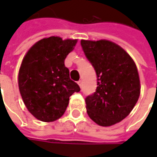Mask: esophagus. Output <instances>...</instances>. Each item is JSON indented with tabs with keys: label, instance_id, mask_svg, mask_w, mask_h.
<instances>
[{
	"label": "esophagus",
	"instance_id": "1",
	"mask_svg": "<svg viewBox=\"0 0 157 157\" xmlns=\"http://www.w3.org/2000/svg\"><path fill=\"white\" fill-rule=\"evenodd\" d=\"M77 84L80 86V87H82V80L78 81V82H77Z\"/></svg>",
	"mask_w": 157,
	"mask_h": 157
}]
</instances>
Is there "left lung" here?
Listing matches in <instances>:
<instances>
[{
  "instance_id": "8db88e82",
  "label": "left lung",
  "mask_w": 157,
  "mask_h": 157,
  "mask_svg": "<svg viewBox=\"0 0 157 157\" xmlns=\"http://www.w3.org/2000/svg\"><path fill=\"white\" fill-rule=\"evenodd\" d=\"M81 45L98 80L96 92L86 98L87 114L101 126L115 124L129 114L140 97L136 65L124 48L109 40H82Z\"/></svg>"
}]
</instances>
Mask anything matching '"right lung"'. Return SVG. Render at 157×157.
I'll return each instance as SVG.
<instances>
[{
  "label": "right lung",
  "mask_w": 157,
  "mask_h": 157,
  "mask_svg": "<svg viewBox=\"0 0 157 157\" xmlns=\"http://www.w3.org/2000/svg\"><path fill=\"white\" fill-rule=\"evenodd\" d=\"M77 39L52 36L37 42L22 59L18 86L24 104L37 119L55 121L68 106L70 97L80 86L70 78L65 59Z\"/></svg>",
  "instance_id": "right-lung-1"
}]
</instances>
